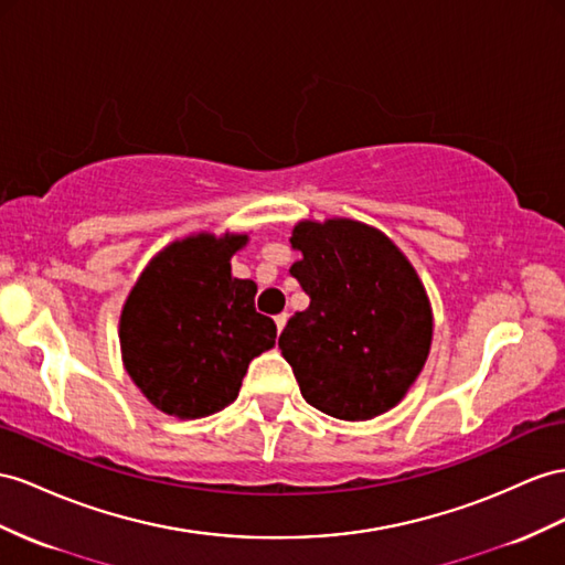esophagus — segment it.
Returning a JSON list of instances; mask_svg holds the SVG:
<instances>
[{
	"label": "esophagus",
	"mask_w": 565,
	"mask_h": 565,
	"mask_svg": "<svg viewBox=\"0 0 565 565\" xmlns=\"http://www.w3.org/2000/svg\"><path fill=\"white\" fill-rule=\"evenodd\" d=\"M286 322H288V312H281V315L274 317V324H277V331H279V334H281V331H284Z\"/></svg>",
	"instance_id": "34e87169"
}]
</instances>
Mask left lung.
Instances as JSON below:
<instances>
[{
  "label": "left lung",
  "mask_w": 565,
  "mask_h": 565,
  "mask_svg": "<svg viewBox=\"0 0 565 565\" xmlns=\"http://www.w3.org/2000/svg\"><path fill=\"white\" fill-rule=\"evenodd\" d=\"M291 274L310 296L279 337L300 394L339 420L394 408L420 374L431 310L413 265L382 231L351 220L300 222Z\"/></svg>",
  "instance_id": "left-lung-1"
}]
</instances>
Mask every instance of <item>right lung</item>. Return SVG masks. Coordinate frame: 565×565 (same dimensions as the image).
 <instances>
[{"instance_id": "1", "label": "right lung", "mask_w": 565, "mask_h": 565, "mask_svg": "<svg viewBox=\"0 0 565 565\" xmlns=\"http://www.w3.org/2000/svg\"><path fill=\"white\" fill-rule=\"evenodd\" d=\"M248 236L198 234L145 267L121 312L126 372L154 408L198 420L234 403L250 360L277 339L255 310L257 286L231 277Z\"/></svg>"}]
</instances>
